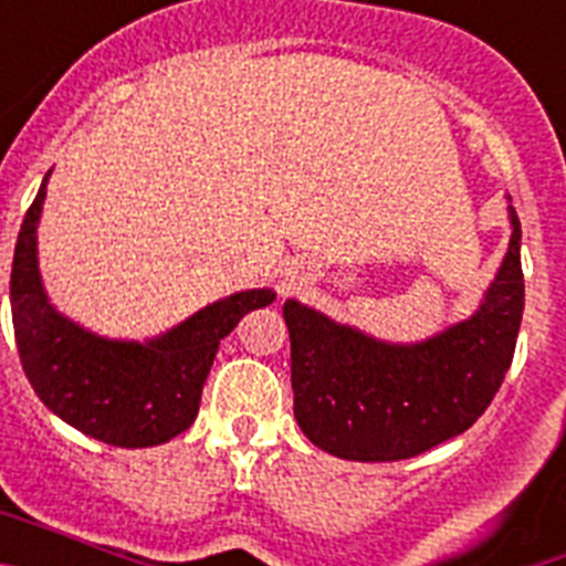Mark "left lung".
<instances>
[{"instance_id": "1", "label": "left lung", "mask_w": 566, "mask_h": 566, "mask_svg": "<svg viewBox=\"0 0 566 566\" xmlns=\"http://www.w3.org/2000/svg\"><path fill=\"white\" fill-rule=\"evenodd\" d=\"M473 317L424 343L394 345L286 300L294 419L317 448L352 462H397L476 422L513 363L524 312L522 223Z\"/></svg>"}]
</instances>
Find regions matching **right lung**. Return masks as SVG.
<instances>
[{
  "instance_id": "add662e5",
  "label": "right lung",
  "mask_w": 566,
  "mask_h": 566,
  "mask_svg": "<svg viewBox=\"0 0 566 566\" xmlns=\"http://www.w3.org/2000/svg\"><path fill=\"white\" fill-rule=\"evenodd\" d=\"M44 187L48 178L24 214L10 272V312L24 374L50 411L98 442H169L198 417L221 339L243 314L269 306L274 292L252 289L218 300L149 343L98 337L62 317L44 294L36 260Z\"/></svg>"
}]
</instances>
